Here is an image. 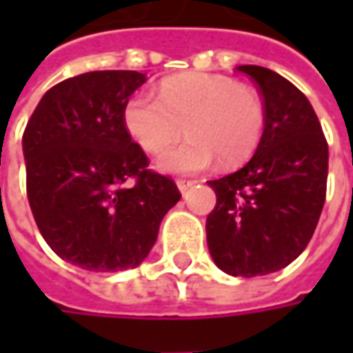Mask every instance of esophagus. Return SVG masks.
<instances>
[{
    "instance_id": "esophagus-1",
    "label": "esophagus",
    "mask_w": 353,
    "mask_h": 353,
    "mask_svg": "<svg viewBox=\"0 0 353 353\" xmlns=\"http://www.w3.org/2000/svg\"><path fill=\"white\" fill-rule=\"evenodd\" d=\"M196 183V181H188V179H179V181H176V186H179V190H181V192H186V190H188V188H190V186H192V184Z\"/></svg>"
}]
</instances>
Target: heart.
<instances>
[{
  "mask_svg": "<svg viewBox=\"0 0 353 353\" xmlns=\"http://www.w3.org/2000/svg\"><path fill=\"white\" fill-rule=\"evenodd\" d=\"M125 128L151 155H161L183 131L190 137L159 159L167 172H198L218 159L222 167L248 161L265 131V103L257 90L230 78L181 74L159 86V98L139 92L125 105Z\"/></svg>",
  "mask_w": 353,
  "mask_h": 353,
  "instance_id": "1",
  "label": "heart"
}]
</instances>
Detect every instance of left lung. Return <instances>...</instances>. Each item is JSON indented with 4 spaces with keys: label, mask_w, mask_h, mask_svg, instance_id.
<instances>
[{
    "label": "left lung",
    "mask_w": 353,
    "mask_h": 353,
    "mask_svg": "<svg viewBox=\"0 0 353 353\" xmlns=\"http://www.w3.org/2000/svg\"><path fill=\"white\" fill-rule=\"evenodd\" d=\"M265 103V131L251 161L208 181L216 206L206 218L214 263L234 277L269 275L308 245L326 200L328 143L306 96L277 72L243 64Z\"/></svg>",
    "instance_id": "8db88e82"
}]
</instances>
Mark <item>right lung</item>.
<instances>
[{"label": "right lung", "mask_w": 353, "mask_h": 353, "mask_svg": "<svg viewBox=\"0 0 353 353\" xmlns=\"http://www.w3.org/2000/svg\"><path fill=\"white\" fill-rule=\"evenodd\" d=\"M147 76L96 70L62 80L23 133L27 198L50 250L86 271L137 267L161 220L181 200L170 176L125 128V105Z\"/></svg>", "instance_id": "add662e5"}]
</instances>
